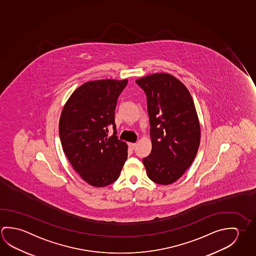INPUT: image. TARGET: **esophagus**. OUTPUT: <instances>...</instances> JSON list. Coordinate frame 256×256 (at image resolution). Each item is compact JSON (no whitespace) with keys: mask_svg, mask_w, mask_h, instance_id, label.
I'll use <instances>...</instances> for the list:
<instances>
[{"mask_svg":"<svg viewBox=\"0 0 256 256\" xmlns=\"http://www.w3.org/2000/svg\"><path fill=\"white\" fill-rule=\"evenodd\" d=\"M136 146V144H134V142H128V147H130V150H134Z\"/></svg>","mask_w":256,"mask_h":256,"instance_id":"obj_1","label":"esophagus"}]
</instances>
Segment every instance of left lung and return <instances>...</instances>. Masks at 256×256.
Instances as JSON below:
<instances>
[{
    "label": "left lung",
    "instance_id": "1",
    "mask_svg": "<svg viewBox=\"0 0 256 256\" xmlns=\"http://www.w3.org/2000/svg\"><path fill=\"white\" fill-rule=\"evenodd\" d=\"M146 92L151 154L142 159L147 176L170 184L180 178L196 156L201 130L193 99L180 80L156 73L136 80Z\"/></svg>",
    "mask_w": 256,
    "mask_h": 256
}]
</instances>
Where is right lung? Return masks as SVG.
Returning a JSON list of instances; mask_svg holds the SVG:
<instances>
[{
	"instance_id": "right-lung-1",
	"label": "right lung",
	"mask_w": 256,
	"mask_h": 256,
	"mask_svg": "<svg viewBox=\"0 0 256 256\" xmlns=\"http://www.w3.org/2000/svg\"><path fill=\"white\" fill-rule=\"evenodd\" d=\"M128 80L89 81L73 92L63 107L60 138L68 160L86 183L102 188L120 175L128 146L118 140L115 125L118 98ZM112 126L114 134L106 133Z\"/></svg>"
}]
</instances>
